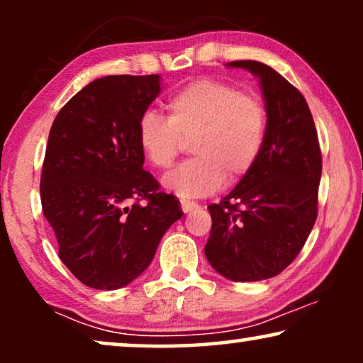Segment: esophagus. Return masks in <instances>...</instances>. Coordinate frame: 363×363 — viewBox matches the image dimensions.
<instances>
[{"label": "esophagus", "instance_id": "1", "mask_svg": "<svg viewBox=\"0 0 363 363\" xmlns=\"http://www.w3.org/2000/svg\"><path fill=\"white\" fill-rule=\"evenodd\" d=\"M180 205H182L183 213H191L193 210H196V208H198L196 203L188 201V200H180Z\"/></svg>", "mask_w": 363, "mask_h": 363}]
</instances>
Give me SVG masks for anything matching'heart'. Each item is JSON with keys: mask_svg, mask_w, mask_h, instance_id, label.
<instances>
[{"mask_svg": "<svg viewBox=\"0 0 363 363\" xmlns=\"http://www.w3.org/2000/svg\"><path fill=\"white\" fill-rule=\"evenodd\" d=\"M167 117L147 111L137 122L142 155L157 170H168L190 143L196 158L165 178V186L182 198L213 195L245 178L259 160L266 142L267 113L256 96L233 84L201 77L172 94Z\"/></svg>", "mask_w": 363, "mask_h": 363, "instance_id": "b5f03b06", "label": "heart"}]
</instances>
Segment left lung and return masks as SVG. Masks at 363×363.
<instances>
[{
  "instance_id": "left-lung-1",
  "label": "left lung",
  "mask_w": 363,
  "mask_h": 363,
  "mask_svg": "<svg viewBox=\"0 0 363 363\" xmlns=\"http://www.w3.org/2000/svg\"><path fill=\"white\" fill-rule=\"evenodd\" d=\"M259 79L266 142L255 168L208 206L213 225L206 259L226 279L252 282L286 269L317 218L322 155L306 99L279 72L257 61L228 62Z\"/></svg>"
}]
</instances>
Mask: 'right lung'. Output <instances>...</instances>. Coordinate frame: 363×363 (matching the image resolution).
<instances>
[{
	"instance_id": "1",
	"label": "right lung",
	"mask_w": 363,
	"mask_h": 363,
	"mask_svg": "<svg viewBox=\"0 0 363 363\" xmlns=\"http://www.w3.org/2000/svg\"><path fill=\"white\" fill-rule=\"evenodd\" d=\"M160 81L158 74L92 81L59 111L49 132L43 213L61 261L94 289H121L137 279L183 215L180 201L143 170L135 138Z\"/></svg>"
}]
</instances>
